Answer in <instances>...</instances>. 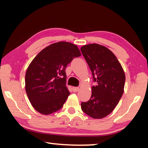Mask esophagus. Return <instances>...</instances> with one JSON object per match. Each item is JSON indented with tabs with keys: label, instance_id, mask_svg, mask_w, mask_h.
<instances>
[{
	"label": "esophagus",
	"instance_id": "34e87169",
	"mask_svg": "<svg viewBox=\"0 0 148 148\" xmlns=\"http://www.w3.org/2000/svg\"><path fill=\"white\" fill-rule=\"evenodd\" d=\"M72 90H73V92H77L79 90V88H77V87H73V88H72Z\"/></svg>",
	"mask_w": 148,
	"mask_h": 148
}]
</instances>
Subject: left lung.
I'll list each match as a JSON object with an SVG mask.
<instances>
[{"label": "left lung", "instance_id": "left-lung-1", "mask_svg": "<svg viewBox=\"0 0 148 148\" xmlns=\"http://www.w3.org/2000/svg\"><path fill=\"white\" fill-rule=\"evenodd\" d=\"M81 51L96 82L90 100L82 102V110L93 119H102L112 112L123 96L124 71L114 54L104 46L88 44Z\"/></svg>", "mask_w": 148, "mask_h": 148}]
</instances>
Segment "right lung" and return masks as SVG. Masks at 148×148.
Returning a JSON list of instances; mask_svg holds the SVG:
<instances>
[{
  "mask_svg": "<svg viewBox=\"0 0 148 148\" xmlns=\"http://www.w3.org/2000/svg\"><path fill=\"white\" fill-rule=\"evenodd\" d=\"M81 56L76 45L58 42L38 54L25 73V90L38 112L50 114L60 110L70 94L66 86V66Z\"/></svg>",
  "mask_w": 148,
  "mask_h": 148,
  "instance_id": "right-lung-1",
  "label": "right lung"
}]
</instances>
